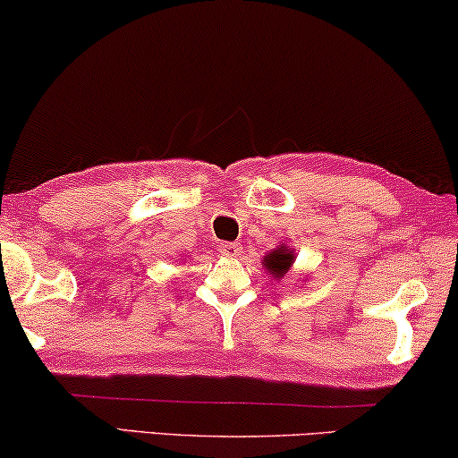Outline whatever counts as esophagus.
<instances>
[{
  "label": "esophagus",
  "instance_id": "1",
  "mask_svg": "<svg viewBox=\"0 0 458 458\" xmlns=\"http://www.w3.org/2000/svg\"><path fill=\"white\" fill-rule=\"evenodd\" d=\"M218 250H221L223 257L233 259V257H240L242 246H240V243H235V242H225V243H221V248H218Z\"/></svg>",
  "mask_w": 458,
  "mask_h": 458
}]
</instances>
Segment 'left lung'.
Returning a JSON list of instances; mask_svg holds the SVG:
<instances>
[{
	"mask_svg": "<svg viewBox=\"0 0 458 458\" xmlns=\"http://www.w3.org/2000/svg\"><path fill=\"white\" fill-rule=\"evenodd\" d=\"M294 260H296L294 248L286 242H280V246H276L271 252L265 254L263 267L273 280H284V277L290 273V269H293Z\"/></svg>",
	"mask_w": 458,
	"mask_h": 458,
	"instance_id": "8db88e82",
	"label": "left lung"
}]
</instances>
